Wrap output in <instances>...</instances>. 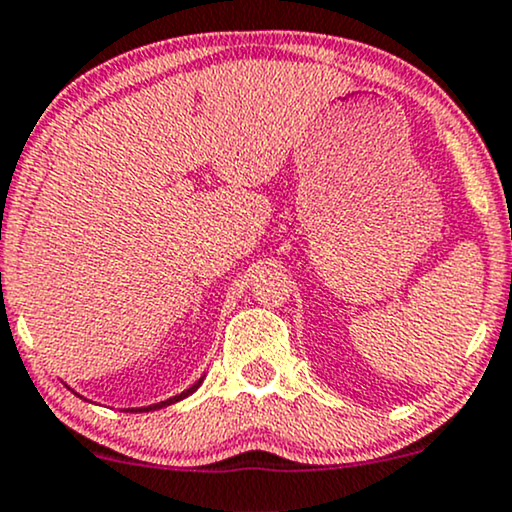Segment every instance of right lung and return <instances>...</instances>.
<instances>
[{
  "label": "right lung",
  "mask_w": 512,
  "mask_h": 512,
  "mask_svg": "<svg viewBox=\"0 0 512 512\" xmlns=\"http://www.w3.org/2000/svg\"><path fill=\"white\" fill-rule=\"evenodd\" d=\"M205 378V375H203ZM203 378L198 380V383H193L189 390H184L181 394H177V397H170V399H165V401H158V404H151V406H141V409H127V411H155V409H163V406H170V404H174V401H181L184 397H189V394H193L200 387V383H203Z\"/></svg>",
  "instance_id": "add662e5"
}]
</instances>
